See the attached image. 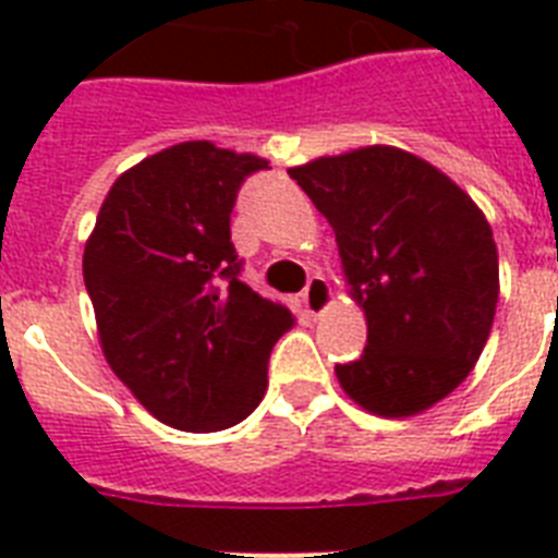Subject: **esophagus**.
Wrapping results in <instances>:
<instances>
[{"instance_id": "esophagus-1", "label": "esophagus", "mask_w": 558, "mask_h": 558, "mask_svg": "<svg viewBox=\"0 0 558 558\" xmlns=\"http://www.w3.org/2000/svg\"><path fill=\"white\" fill-rule=\"evenodd\" d=\"M332 301V289L330 283L322 278V275H313L310 278V283H306L304 289V306H306V313L310 315H322L327 306H330Z\"/></svg>"}]
</instances>
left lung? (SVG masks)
<instances>
[{"mask_svg":"<svg viewBox=\"0 0 558 558\" xmlns=\"http://www.w3.org/2000/svg\"><path fill=\"white\" fill-rule=\"evenodd\" d=\"M336 231L365 310L367 348L336 365L350 399L414 416L466 379L493 330L498 248L469 193L397 147H362L289 170Z\"/></svg>","mask_w":558,"mask_h":558,"instance_id":"8db88e82","label":"left lung"}]
</instances>
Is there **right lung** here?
Here are the masks:
<instances>
[{
    "label": "right lung",
    "mask_w": 558,
    "mask_h": 558,
    "mask_svg": "<svg viewBox=\"0 0 558 558\" xmlns=\"http://www.w3.org/2000/svg\"><path fill=\"white\" fill-rule=\"evenodd\" d=\"M269 161L185 142L116 179L83 252L100 348L156 420L222 432L260 405L275 341L295 324L240 280L236 191Z\"/></svg>",
    "instance_id": "1"
}]
</instances>
